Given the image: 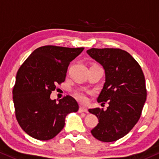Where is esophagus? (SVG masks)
<instances>
[{
    "mask_svg": "<svg viewBox=\"0 0 159 159\" xmlns=\"http://www.w3.org/2000/svg\"><path fill=\"white\" fill-rule=\"evenodd\" d=\"M79 112L80 113H83V112H88V110L86 107H83V106H80L79 108Z\"/></svg>",
    "mask_w": 159,
    "mask_h": 159,
    "instance_id": "1",
    "label": "esophagus"
}]
</instances>
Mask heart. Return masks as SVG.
Wrapping results in <instances>:
<instances>
[{
	"label": "heart",
	"mask_w": 159,
	"mask_h": 159,
	"mask_svg": "<svg viewBox=\"0 0 159 159\" xmlns=\"http://www.w3.org/2000/svg\"><path fill=\"white\" fill-rule=\"evenodd\" d=\"M74 96L78 101L81 102H86L87 101L86 94L83 90H76L74 93Z\"/></svg>",
	"instance_id": "heart-1"
}]
</instances>
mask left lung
Masks as SVG:
<instances>
[{
    "label": "left lung",
    "mask_w": 159,
    "mask_h": 159,
    "mask_svg": "<svg viewBox=\"0 0 159 159\" xmlns=\"http://www.w3.org/2000/svg\"><path fill=\"white\" fill-rule=\"evenodd\" d=\"M86 52L105 69V83L97 101L109 105L105 111L89 109L98 119L91 133L102 142L116 141L140 117L147 95L144 74L137 61L120 48H91Z\"/></svg>",
    "instance_id": "8db88e82"
}]
</instances>
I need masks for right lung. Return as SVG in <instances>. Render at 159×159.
Instances as JSON below:
<instances>
[{
  "instance_id": "right-lung-1",
  "label": "right lung",
  "mask_w": 159,
  "mask_h": 159,
  "mask_svg": "<svg viewBox=\"0 0 159 159\" xmlns=\"http://www.w3.org/2000/svg\"><path fill=\"white\" fill-rule=\"evenodd\" d=\"M84 48H38L19 68L13 89L16 120L32 138L49 140L62 130L66 114L76 112V101L66 95L52 100L51 93L65 80L68 66Z\"/></svg>"
}]
</instances>
